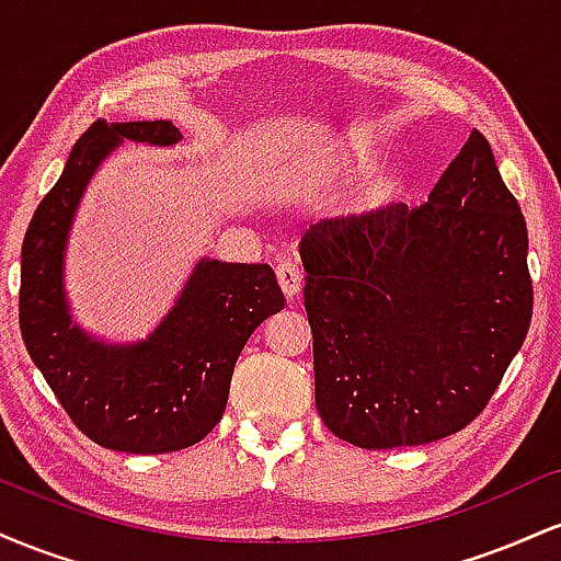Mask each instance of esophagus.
I'll list each match as a JSON object with an SVG mask.
<instances>
[{
  "label": "esophagus",
  "mask_w": 561,
  "mask_h": 561,
  "mask_svg": "<svg viewBox=\"0 0 561 561\" xmlns=\"http://www.w3.org/2000/svg\"><path fill=\"white\" fill-rule=\"evenodd\" d=\"M276 279H279L282 293H285L287 298H293V295L300 293L302 272L295 261H282L279 266H276Z\"/></svg>",
  "instance_id": "obj_1"
}]
</instances>
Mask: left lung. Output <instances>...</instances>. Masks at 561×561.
Here are the masks:
<instances>
[{
  "label": "left lung",
  "mask_w": 561,
  "mask_h": 561,
  "mask_svg": "<svg viewBox=\"0 0 561 561\" xmlns=\"http://www.w3.org/2000/svg\"><path fill=\"white\" fill-rule=\"evenodd\" d=\"M300 259L319 416L358 448L465 430L525 343V216L478 128L427 203L321 221Z\"/></svg>",
  "instance_id": "left-lung-1"
}]
</instances>
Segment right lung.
<instances>
[{
  "mask_svg": "<svg viewBox=\"0 0 561 561\" xmlns=\"http://www.w3.org/2000/svg\"><path fill=\"white\" fill-rule=\"evenodd\" d=\"M124 139L171 147L182 131L171 121H94L81 134L25 231L21 334L57 401L96 446L171 454L221 422L237 358L255 327L285 308V295L268 263L203 259L139 343H102L73 324L62 287L68 231L89 179Z\"/></svg>",
  "mask_w": 561,
  "mask_h": 561,
  "instance_id": "1",
  "label": "right lung"
}]
</instances>
